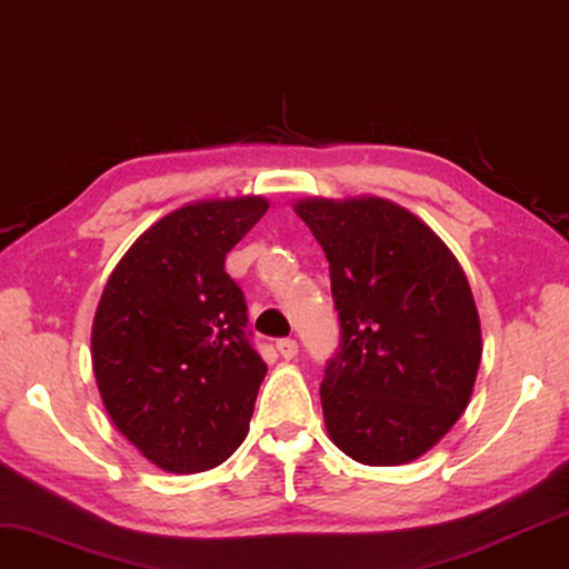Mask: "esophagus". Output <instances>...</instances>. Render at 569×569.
I'll return each instance as SVG.
<instances>
[{
  "mask_svg": "<svg viewBox=\"0 0 569 569\" xmlns=\"http://www.w3.org/2000/svg\"><path fill=\"white\" fill-rule=\"evenodd\" d=\"M278 351H280V357H283V359H293L299 355V343L293 341V338H280Z\"/></svg>",
  "mask_w": 569,
  "mask_h": 569,
  "instance_id": "34e87169",
  "label": "esophagus"
}]
</instances>
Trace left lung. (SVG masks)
Returning a JSON list of instances; mask_svg holds the SVG:
<instances>
[{"instance_id": "left-lung-1", "label": "left lung", "mask_w": 569, "mask_h": 569, "mask_svg": "<svg viewBox=\"0 0 569 569\" xmlns=\"http://www.w3.org/2000/svg\"><path fill=\"white\" fill-rule=\"evenodd\" d=\"M326 251L341 347L320 386L326 430L370 467L415 462L470 405L483 341L462 264L380 197L293 201Z\"/></svg>"}]
</instances>
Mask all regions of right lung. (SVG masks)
Here are the masks:
<instances>
[{"label": "right lung", "instance_id": "obj_1", "mask_svg": "<svg viewBox=\"0 0 569 569\" xmlns=\"http://www.w3.org/2000/svg\"><path fill=\"white\" fill-rule=\"evenodd\" d=\"M262 197L199 199L149 226L107 278L91 365L114 428L164 472L226 462L268 372L226 254L268 212Z\"/></svg>", "mask_w": 569, "mask_h": 569}]
</instances>
